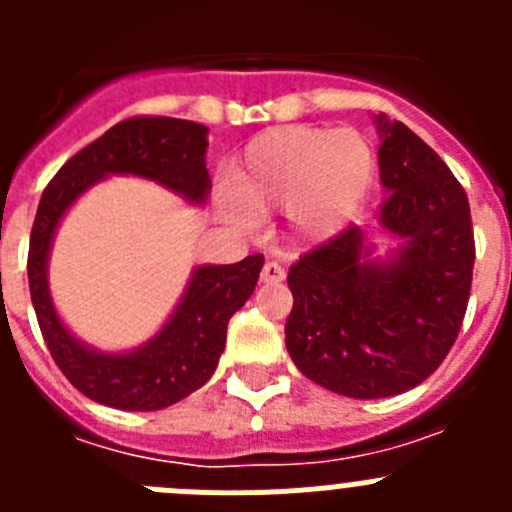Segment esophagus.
Masks as SVG:
<instances>
[{
	"label": "esophagus",
	"instance_id": "34e87169",
	"mask_svg": "<svg viewBox=\"0 0 512 512\" xmlns=\"http://www.w3.org/2000/svg\"><path fill=\"white\" fill-rule=\"evenodd\" d=\"M284 282V269L277 261H266L261 269V284H282Z\"/></svg>",
	"mask_w": 512,
	"mask_h": 512
}]
</instances>
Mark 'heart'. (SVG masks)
Instances as JSON below:
<instances>
[{"label":"heart","instance_id":"heart-1","mask_svg":"<svg viewBox=\"0 0 512 512\" xmlns=\"http://www.w3.org/2000/svg\"><path fill=\"white\" fill-rule=\"evenodd\" d=\"M377 179L379 156L359 130L284 125L243 148L220 207L243 228L284 212L295 243L320 246L359 220Z\"/></svg>","mask_w":512,"mask_h":512}]
</instances>
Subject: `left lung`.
<instances>
[{
	"mask_svg": "<svg viewBox=\"0 0 512 512\" xmlns=\"http://www.w3.org/2000/svg\"><path fill=\"white\" fill-rule=\"evenodd\" d=\"M384 202L379 256L351 225L289 269L295 305L284 336L295 366L354 400L408 392L438 369L459 336L474 269L469 200L449 166L408 125L374 117Z\"/></svg>",
	"mask_w": 512,
	"mask_h": 512,
	"instance_id": "8db88e82",
	"label": "left lung"
}]
</instances>
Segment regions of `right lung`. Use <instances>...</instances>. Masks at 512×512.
<instances>
[{
    "label": "right lung",
    "mask_w": 512,
    "mask_h": 512,
    "mask_svg": "<svg viewBox=\"0 0 512 512\" xmlns=\"http://www.w3.org/2000/svg\"><path fill=\"white\" fill-rule=\"evenodd\" d=\"M207 135L200 122L176 117H133L81 148L45 187L30 233L27 282L40 333L66 379L89 400L117 410H164L197 392L215 374L233 312L253 295L264 256L238 264H200L164 325L135 348L102 351L81 341L58 315L48 261L63 217L81 194L110 176L156 182L192 207L210 194Z\"/></svg>",
    "instance_id": "1"
}]
</instances>
